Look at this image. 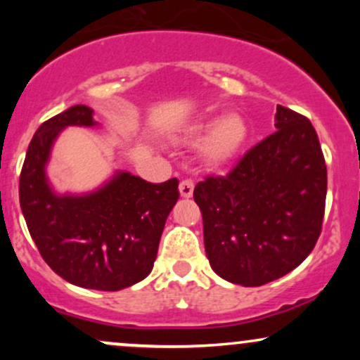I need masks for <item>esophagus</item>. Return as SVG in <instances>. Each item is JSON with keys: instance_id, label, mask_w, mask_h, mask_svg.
Listing matches in <instances>:
<instances>
[{"instance_id": "1", "label": "esophagus", "mask_w": 360, "mask_h": 360, "mask_svg": "<svg viewBox=\"0 0 360 360\" xmlns=\"http://www.w3.org/2000/svg\"><path fill=\"white\" fill-rule=\"evenodd\" d=\"M193 189H194V183L191 179H184L181 181L179 184V193L183 198H191L193 196Z\"/></svg>"}]
</instances>
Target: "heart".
I'll return each mask as SVG.
<instances>
[{
  "label": "heart",
  "instance_id": "obj_1",
  "mask_svg": "<svg viewBox=\"0 0 360 360\" xmlns=\"http://www.w3.org/2000/svg\"><path fill=\"white\" fill-rule=\"evenodd\" d=\"M210 127H212V123H201L196 127V131H206ZM247 134H249V130H247L245 122L240 115L232 113L223 117L213 127L210 137L206 139L203 148L206 159L214 164L226 162L240 150L247 140Z\"/></svg>",
  "mask_w": 360,
  "mask_h": 360
}]
</instances>
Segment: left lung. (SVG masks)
Listing matches in <instances>:
<instances>
[{"label": "left lung", "instance_id": "obj_1", "mask_svg": "<svg viewBox=\"0 0 360 360\" xmlns=\"http://www.w3.org/2000/svg\"><path fill=\"white\" fill-rule=\"evenodd\" d=\"M278 130L226 176H208L193 198L205 250L220 278L262 286L298 267L321 233L326 166L311 122L278 105Z\"/></svg>", "mask_w": 360, "mask_h": 360}]
</instances>
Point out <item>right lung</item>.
<instances>
[{
    "mask_svg": "<svg viewBox=\"0 0 360 360\" xmlns=\"http://www.w3.org/2000/svg\"><path fill=\"white\" fill-rule=\"evenodd\" d=\"M71 125L98 123L89 106L76 105L35 131L20 174V206L37 249L56 274L81 288L120 291L150 274L179 181L152 184L123 171L93 193L57 194L45 166L56 139Z\"/></svg>",
    "mask_w": 360,
    "mask_h": 360,
    "instance_id": "1",
    "label": "right lung"
}]
</instances>
